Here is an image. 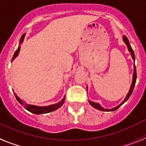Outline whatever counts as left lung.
<instances>
[{"instance_id": "1", "label": "left lung", "mask_w": 146, "mask_h": 146, "mask_svg": "<svg viewBox=\"0 0 146 146\" xmlns=\"http://www.w3.org/2000/svg\"><path fill=\"white\" fill-rule=\"evenodd\" d=\"M123 41L125 42V43L126 44V45L128 46V49H129V50L130 51V53H131V56H132L133 59L134 60H135V56H134V50H132V48H131V45H130V43H129V40H128V38L126 37V36H123ZM134 74H133V80H132V84H131V88H130V90H129V93L127 94V96H126V98H125V100H124L123 101L122 103L120 104L119 106H116V107H115V108L111 109V110H106V109H104L103 107H101V106H100L97 103H94V102H91V101H90V104L91 105H92L94 108L97 109V110H101V111H115V110H117V109L120 107V106L122 104H123L125 102H126V101H127L128 99L129 98V97L131 96V93H132L133 90H134V85H135V83H136V80H137V70H136V67H135V64H134Z\"/></svg>"}]
</instances>
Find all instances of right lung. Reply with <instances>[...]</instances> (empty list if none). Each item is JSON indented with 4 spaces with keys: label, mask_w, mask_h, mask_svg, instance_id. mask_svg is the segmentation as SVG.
Returning a JSON list of instances; mask_svg holds the SVG:
<instances>
[{
    "label": "right lung",
    "mask_w": 146,
    "mask_h": 146,
    "mask_svg": "<svg viewBox=\"0 0 146 146\" xmlns=\"http://www.w3.org/2000/svg\"><path fill=\"white\" fill-rule=\"evenodd\" d=\"M24 36H25V34L22 35L21 38H20V42L22 43V42L23 41V39H24ZM20 46L19 45L18 48L16 50V51L15 52V54H14L13 57H12V60H13L17 55H18V53L20 51ZM16 96V98H17V101H19V103L21 104L23 106H24V108L26 109L28 111H31V113H34V114H36V115H40V114H45V113H48V112H51V111H54L55 110H56L57 109H59L60 106H62V104H64V99H65V97L63 98L60 102H59L58 104H54V105H50V106H43V107H40V106H33V105H28L26 104L25 102H23L21 100L17 97V96Z\"/></svg>",
    "instance_id": "right-lung-1"
}]
</instances>
